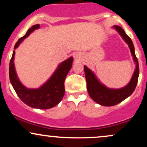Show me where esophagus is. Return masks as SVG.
<instances>
[{"instance_id": "esophagus-1", "label": "esophagus", "mask_w": 147, "mask_h": 147, "mask_svg": "<svg viewBox=\"0 0 147 147\" xmlns=\"http://www.w3.org/2000/svg\"><path fill=\"white\" fill-rule=\"evenodd\" d=\"M78 57H79L78 55H76V57H76V58H78Z\"/></svg>"}]
</instances>
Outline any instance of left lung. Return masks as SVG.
<instances>
[{
    "label": "left lung",
    "instance_id": "1",
    "mask_svg": "<svg viewBox=\"0 0 147 147\" xmlns=\"http://www.w3.org/2000/svg\"><path fill=\"white\" fill-rule=\"evenodd\" d=\"M113 28H114L119 34L124 41L129 45L133 59L136 65L129 83L124 87L119 89L109 88L106 87L105 85L99 82L95 73L90 69L84 65V72H85L86 79L88 92L90 97L95 102L104 106H115L129 97L136 89L140 72L138 61L135 54L134 45L131 39L128 35H126L124 30L121 27L114 25Z\"/></svg>",
    "mask_w": 147,
    "mask_h": 147
}]
</instances>
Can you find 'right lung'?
<instances>
[{
	"mask_svg": "<svg viewBox=\"0 0 147 147\" xmlns=\"http://www.w3.org/2000/svg\"><path fill=\"white\" fill-rule=\"evenodd\" d=\"M38 28H40L39 24L34 25L30 28L27 32L26 34L19 38L16 42L14 50L19 46L21 42L30 34ZM14 55L15 51L14 50L9 63V80L22 102L30 107L38 109H51L57 105L64 96V81L72 68L73 57H70L68 59L61 62L50 79L41 87L38 88H28L22 84L18 78L14 63Z\"/></svg>",
	"mask_w": 147,
	"mask_h": 147,
	"instance_id": "obj_1",
	"label": "right lung"
}]
</instances>
